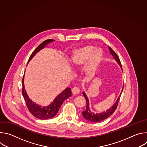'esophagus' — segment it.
I'll use <instances>...</instances> for the list:
<instances>
[{"label": "esophagus", "mask_w": 147, "mask_h": 147, "mask_svg": "<svg viewBox=\"0 0 147 147\" xmlns=\"http://www.w3.org/2000/svg\"><path fill=\"white\" fill-rule=\"evenodd\" d=\"M72 92L74 94H77L80 92V90L78 87H74L72 88Z\"/></svg>", "instance_id": "esophagus-1"}]
</instances>
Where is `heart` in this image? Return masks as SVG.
I'll return each instance as SVG.
<instances>
[{"label":"heart","mask_w":147,"mask_h":147,"mask_svg":"<svg viewBox=\"0 0 147 147\" xmlns=\"http://www.w3.org/2000/svg\"><path fill=\"white\" fill-rule=\"evenodd\" d=\"M91 45H87L74 50L70 57V64L73 67H80L87 63L85 73L89 77L94 76L103 56L102 50Z\"/></svg>","instance_id":"b5f03b06"}]
</instances>
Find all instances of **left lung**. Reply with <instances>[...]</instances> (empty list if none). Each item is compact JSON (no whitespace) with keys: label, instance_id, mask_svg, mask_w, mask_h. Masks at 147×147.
I'll return each instance as SVG.
<instances>
[{"label":"left lung","instance_id":"8db88e82","mask_svg":"<svg viewBox=\"0 0 147 147\" xmlns=\"http://www.w3.org/2000/svg\"><path fill=\"white\" fill-rule=\"evenodd\" d=\"M109 51H110V52L111 53V55L114 57L115 59L116 60V61L118 63V64L119 65V66L121 67V68L122 69L121 67V63H120V59H119V56H117V55L112 49V48L111 47H109ZM123 90V88H122V90H121V92L119 95V97L117 98V101L113 105L111 108H109V109H108L107 111H104L103 112H101L100 113H94L92 112L90 109V107H89V100H88V98L87 97V96L86 95V93L84 92H82V94H83V96H84L86 100V103H87V108H86V109L84 111L82 112V116L84 117L86 120L91 121V122H100V121H102L103 120H104L105 119H106L107 118L109 117V116H111L113 113L114 112L116 111L117 107V105H118V103H119V99H120V97L121 96V94L122 93V91Z\"/></svg>","mask_w":147,"mask_h":147}]
</instances>
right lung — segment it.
<instances>
[{
  "instance_id": "obj_1",
  "label": "right lung",
  "mask_w": 147,
  "mask_h": 147,
  "mask_svg": "<svg viewBox=\"0 0 147 147\" xmlns=\"http://www.w3.org/2000/svg\"><path fill=\"white\" fill-rule=\"evenodd\" d=\"M53 40H55L50 39L45 40V41L43 42H42L31 55L28 61V63L36 53H37L40 50L44 48V47H46L47 44L51 42H53ZM24 75L23 76V78L22 79V85H23L22 94H23L24 99L25 100L27 107L30 112L34 117L38 119H42V120H46V119H49L55 117L57 113L58 112L59 109L60 108L63 102L67 98L71 96V91H70L71 88L68 87L66 89H65L63 91L61 92L60 94H59L54 99V100L50 105H49L48 106L39 105L35 103L31 99L29 98L24 88Z\"/></svg>"
}]
</instances>
